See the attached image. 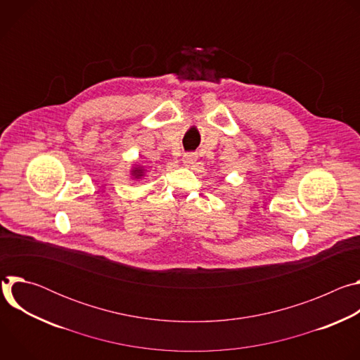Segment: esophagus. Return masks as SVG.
Returning <instances> with one entry per match:
<instances>
[{
  "label": "esophagus",
  "instance_id": "obj_1",
  "mask_svg": "<svg viewBox=\"0 0 360 360\" xmlns=\"http://www.w3.org/2000/svg\"><path fill=\"white\" fill-rule=\"evenodd\" d=\"M196 153L195 152H186L185 155H184V164L185 165H192V164H195V161H196Z\"/></svg>",
  "mask_w": 360,
  "mask_h": 360
}]
</instances>
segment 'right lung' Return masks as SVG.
I'll return each mask as SVG.
<instances>
[{
  "label": "right lung",
  "instance_id": "add662e5",
  "mask_svg": "<svg viewBox=\"0 0 360 360\" xmlns=\"http://www.w3.org/2000/svg\"><path fill=\"white\" fill-rule=\"evenodd\" d=\"M134 174H135V175H136V176H141V174H142V171H141V169H135V171H134Z\"/></svg>",
  "mask_w": 360,
  "mask_h": 360
}]
</instances>
